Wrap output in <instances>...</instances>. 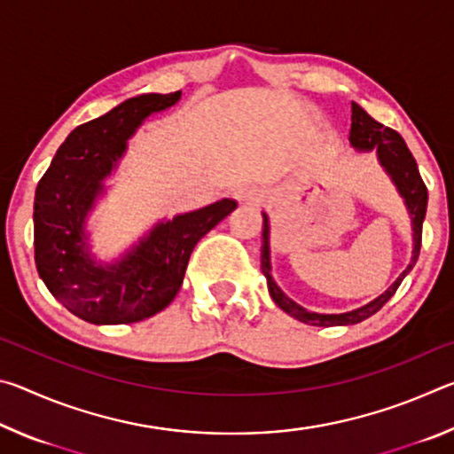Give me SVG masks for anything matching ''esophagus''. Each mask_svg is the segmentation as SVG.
Masks as SVG:
<instances>
[{"label": "esophagus", "mask_w": 454, "mask_h": 454, "mask_svg": "<svg viewBox=\"0 0 454 454\" xmlns=\"http://www.w3.org/2000/svg\"><path fill=\"white\" fill-rule=\"evenodd\" d=\"M234 198L238 200V202H242V204H258L260 198H262V194H260L256 188L244 186V188H238L234 192Z\"/></svg>", "instance_id": "34e87169"}]
</instances>
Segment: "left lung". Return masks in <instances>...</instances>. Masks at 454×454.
<instances>
[{
    "label": "left lung",
    "mask_w": 454,
    "mask_h": 454,
    "mask_svg": "<svg viewBox=\"0 0 454 454\" xmlns=\"http://www.w3.org/2000/svg\"><path fill=\"white\" fill-rule=\"evenodd\" d=\"M350 145L358 152H376V156L380 160V166L387 170V174L393 178L398 194L404 198L406 210L411 214L412 220V258L411 264L404 268V272L398 276L393 286H390L384 294L374 298L372 302L360 306L356 310L342 312V314H318L310 312L298 306L294 301L284 294L278 288V284L272 278V266H270V224H268V216L262 214V250H260V266H262V274L266 276L268 292H270L272 301L280 306V309L294 317L296 320L304 322V325L312 326H344V325H356L363 322L368 317H372L374 312H379L384 304L390 301V296L395 294L396 288L401 286L404 276L412 270V266L417 264L420 242H422V220L427 214V202H428V192L425 182L420 178L419 166L414 162L411 150L406 148L403 136L395 132V129L384 128L379 121L372 120L358 104L352 102V126H350Z\"/></svg>",
    "instance_id": "left-lung-1"
}]
</instances>
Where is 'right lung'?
<instances>
[{"label":"right lung","instance_id":"right-lung-1","mask_svg":"<svg viewBox=\"0 0 454 454\" xmlns=\"http://www.w3.org/2000/svg\"><path fill=\"white\" fill-rule=\"evenodd\" d=\"M182 91L142 94L74 129L35 188L34 248L37 274L53 298L91 325H132L164 310L182 286L200 238L236 208L230 198L158 222L114 264L90 254L86 218L116 170L128 140L153 112Z\"/></svg>","mask_w":454,"mask_h":454}]
</instances>
